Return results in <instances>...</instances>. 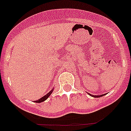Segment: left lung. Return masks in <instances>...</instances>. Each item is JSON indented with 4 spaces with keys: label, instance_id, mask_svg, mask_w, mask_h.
I'll return each instance as SVG.
<instances>
[{
    "label": "left lung",
    "instance_id": "1",
    "mask_svg": "<svg viewBox=\"0 0 131 131\" xmlns=\"http://www.w3.org/2000/svg\"><path fill=\"white\" fill-rule=\"evenodd\" d=\"M89 94V93H88ZM90 95V96H93V97H101V96H103V95H98V96H96V95H91V94H89ZM104 95H105V94H104Z\"/></svg>",
    "mask_w": 131,
    "mask_h": 131
}]
</instances>
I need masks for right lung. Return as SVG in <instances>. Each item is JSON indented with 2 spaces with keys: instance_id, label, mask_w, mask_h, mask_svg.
Listing matches in <instances>:
<instances>
[{
  "instance_id": "right-lung-1",
  "label": "right lung",
  "mask_w": 131,
  "mask_h": 131,
  "mask_svg": "<svg viewBox=\"0 0 131 131\" xmlns=\"http://www.w3.org/2000/svg\"><path fill=\"white\" fill-rule=\"evenodd\" d=\"M52 91L53 90H51V91H50L49 92H48V93L47 94H45L44 96H43L42 98H41V99H39V100H37V101H35V103H41V102H43L44 101H45V100L47 99V98L49 97V96H50V94H51V92H52Z\"/></svg>"
}]
</instances>
